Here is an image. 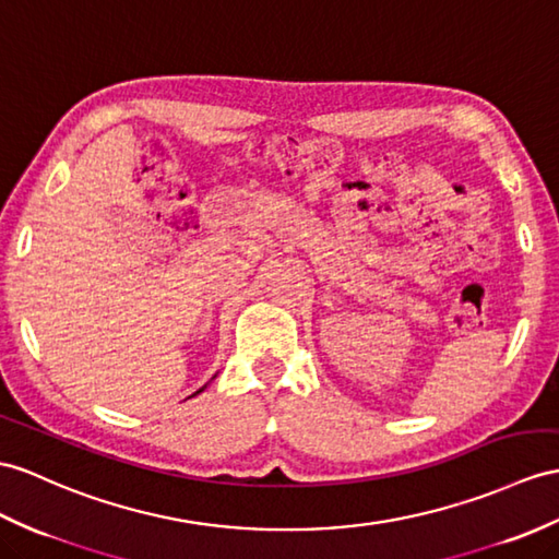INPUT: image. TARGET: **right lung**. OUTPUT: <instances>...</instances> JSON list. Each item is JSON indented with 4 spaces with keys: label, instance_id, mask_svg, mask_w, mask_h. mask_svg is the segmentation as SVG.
<instances>
[{
    "label": "right lung",
    "instance_id": "add662e5",
    "mask_svg": "<svg viewBox=\"0 0 559 559\" xmlns=\"http://www.w3.org/2000/svg\"><path fill=\"white\" fill-rule=\"evenodd\" d=\"M199 391H203V389H199ZM199 391H197V393H199Z\"/></svg>",
    "mask_w": 559,
    "mask_h": 559
}]
</instances>
